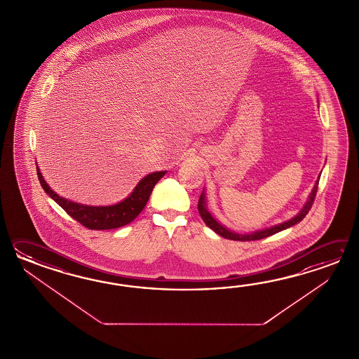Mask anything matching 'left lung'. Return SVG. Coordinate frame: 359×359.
I'll use <instances>...</instances> for the list:
<instances>
[{"label":"left lung","instance_id":"1","mask_svg":"<svg viewBox=\"0 0 359 359\" xmlns=\"http://www.w3.org/2000/svg\"><path fill=\"white\" fill-rule=\"evenodd\" d=\"M318 181H320V177H318L316 184H314L312 192L309 194V198L306 200L304 206L302 208V210H300L294 218H291L289 221L283 222V223H280V224H276L273 227H268V229L255 231V232H252V233H244V235H243V233H237V232H233V231H231V229H227V227L222 226L221 223L217 221L213 215L210 214V212L208 210V208H206L205 192H204V191L201 192L200 198H198V213H200L203 221L205 222V224L209 229H213L215 233H218L219 236L224 237V238L235 240V241H252V240L266 238V237L275 235L277 232L289 229L291 226H294V224H297L299 222L303 221V218H304L305 215L308 214V212L311 210V208H312L313 201H314L316 194H317V189H318Z\"/></svg>","mask_w":359,"mask_h":359}]
</instances>
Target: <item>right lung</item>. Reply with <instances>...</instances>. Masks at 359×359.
<instances>
[{"instance_id": "obj_1", "label": "right lung", "mask_w": 359, "mask_h": 359, "mask_svg": "<svg viewBox=\"0 0 359 359\" xmlns=\"http://www.w3.org/2000/svg\"><path fill=\"white\" fill-rule=\"evenodd\" d=\"M167 173V170L153 172L144 177L127 198L114 205L92 206L83 205L74 203L68 198H61L56 192L51 190L47 184L41 170L37 167L39 182L47 195L56 201L67 213L79 222L82 226L90 229H119L128 224L145 208L147 200L153 192L154 186L158 183L161 177Z\"/></svg>"}]
</instances>
